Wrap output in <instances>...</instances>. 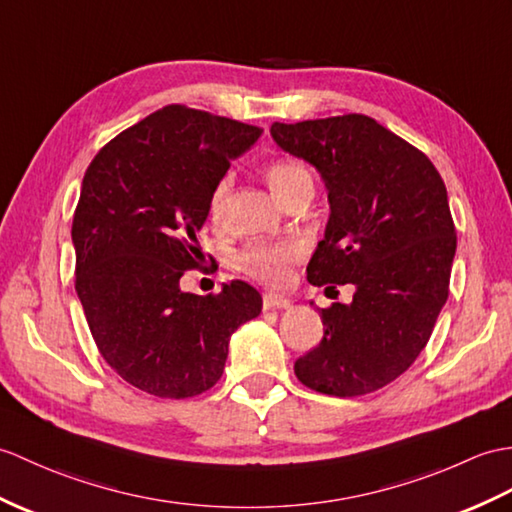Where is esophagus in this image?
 Segmentation results:
<instances>
[{
	"label": "esophagus",
	"instance_id": "1",
	"mask_svg": "<svg viewBox=\"0 0 512 512\" xmlns=\"http://www.w3.org/2000/svg\"><path fill=\"white\" fill-rule=\"evenodd\" d=\"M261 303H264V310H285V307H290L288 296L272 294V292H266L264 299H261Z\"/></svg>",
	"mask_w": 512,
	"mask_h": 512
}]
</instances>
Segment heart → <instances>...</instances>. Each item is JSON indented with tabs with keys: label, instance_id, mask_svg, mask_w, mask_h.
Masks as SVG:
<instances>
[{
	"label": "heart",
	"instance_id": "b5f03b06",
	"mask_svg": "<svg viewBox=\"0 0 512 512\" xmlns=\"http://www.w3.org/2000/svg\"><path fill=\"white\" fill-rule=\"evenodd\" d=\"M266 181L283 205L301 189H312V174L301 161L296 159H275L266 165ZM231 187V176H222L209 196V213L216 218L224 207ZM305 255V246L296 240L281 242H253L246 244L235 255V268L264 285L281 288L290 281L294 264H299Z\"/></svg>",
	"mask_w": 512,
	"mask_h": 512
}]
</instances>
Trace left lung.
Returning <instances> with one entry per match:
<instances>
[{"label":"left lung","mask_w":512,"mask_h":512,"mask_svg":"<svg viewBox=\"0 0 512 512\" xmlns=\"http://www.w3.org/2000/svg\"><path fill=\"white\" fill-rule=\"evenodd\" d=\"M270 133L310 161L329 192L307 281L355 285L351 305L320 310L323 340L294 373L323 395H368L419 358L447 301L456 227L445 183L419 148L362 113L275 122Z\"/></svg>","instance_id":"1"}]
</instances>
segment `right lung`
Instances as JSON below:
<instances>
[{"instance_id":"right-lung-1","label":"right lung","mask_w":512,"mask_h":512,"mask_svg":"<svg viewBox=\"0 0 512 512\" xmlns=\"http://www.w3.org/2000/svg\"><path fill=\"white\" fill-rule=\"evenodd\" d=\"M261 133L168 104L113 137L82 178L71 224L78 299L106 364L148 395L216 386L231 334L261 312L244 281L207 296L181 290L185 270L202 264L196 233L213 187Z\"/></svg>"}]
</instances>
